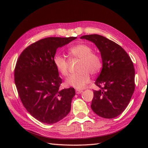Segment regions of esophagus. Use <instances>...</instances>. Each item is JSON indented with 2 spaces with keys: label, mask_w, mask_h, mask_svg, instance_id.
<instances>
[{
  "label": "esophagus",
  "mask_w": 148,
  "mask_h": 148,
  "mask_svg": "<svg viewBox=\"0 0 148 148\" xmlns=\"http://www.w3.org/2000/svg\"><path fill=\"white\" fill-rule=\"evenodd\" d=\"M75 91H76V93H77V94H80V93H82L83 91V90H79V89H76Z\"/></svg>",
  "instance_id": "esophagus-1"
}]
</instances>
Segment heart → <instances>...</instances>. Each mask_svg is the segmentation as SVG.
<instances>
[{
  "instance_id": "b5f03b06",
  "label": "heart",
  "mask_w": 148,
  "mask_h": 148,
  "mask_svg": "<svg viewBox=\"0 0 148 148\" xmlns=\"http://www.w3.org/2000/svg\"><path fill=\"white\" fill-rule=\"evenodd\" d=\"M69 55L79 59L77 70L78 71L70 76L66 84L77 89L84 88L90 81V74L96 75L100 71L102 62L101 57L92 52V49L86 44H79L69 49ZM53 63L59 73L66 77L69 73V62L61 55L53 57Z\"/></svg>"
}]
</instances>
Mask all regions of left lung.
I'll list each match as a JSON object with an SVG mask.
<instances>
[{"mask_svg":"<svg viewBox=\"0 0 148 148\" xmlns=\"http://www.w3.org/2000/svg\"><path fill=\"white\" fill-rule=\"evenodd\" d=\"M100 51L102 69L95 82L91 109L101 117L113 119L122 114L135 91V69L127 52L118 44L98 34L84 35Z\"/></svg>","mask_w":148,"mask_h":148,"instance_id":"1","label":"left lung"}]
</instances>
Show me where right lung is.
Returning a JSON list of instances; mask_svg holds the SVG:
<instances>
[{"instance_id": "1", "label": "right lung", "mask_w": 148, "mask_h": 148, "mask_svg": "<svg viewBox=\"0 0 148 148\" xmlns=\"http://www.w3.org/2000/svg\"><path fill=\"white\" fill-rule=\"evenodd\" d=\"M77 37H49L30 44L21 53L14 70L20 99L39 122L53 124L70 112L73 88L60 89L62 78L53 63L57 49Z\"/></svg>"}]
</instances>
